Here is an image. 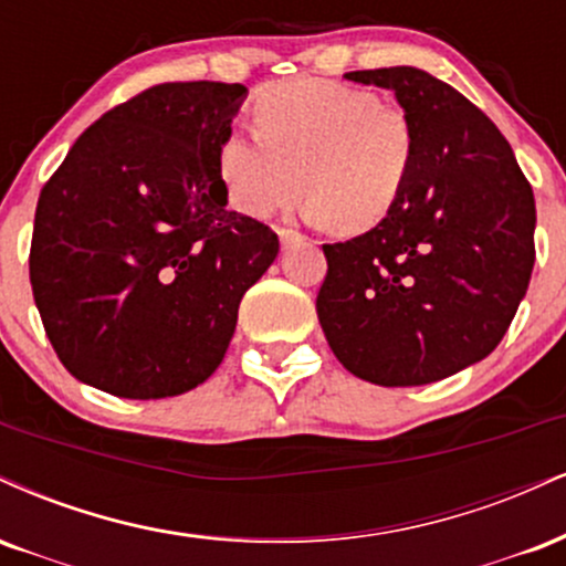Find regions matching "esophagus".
<instances>
[{"label":"esophagus","instance_id":"esophagus-1","mask_svg":"<svg viewBox=\"0 0 566 566\" xmlns=\"http://www.w3.org/2000/svg\"><path fill=\"white\" fill-rule=\"evenodd\" d=\"M277 238H281V243L285 245V249H289V245H294V243H302V241H304L302 232H296V230H285V228L277 230Z\"/></svg>","mask_w":566,"mask_h":566}]
</instances>
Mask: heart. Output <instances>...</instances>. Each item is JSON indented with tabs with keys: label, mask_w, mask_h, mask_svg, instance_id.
Segmentation results:
<instances>
[{
	"label": "heart",
	"mask_w": 566,
	"mask_h": 566,
	"mask_svg": "<svg viewBox=\"0 0 566 566\" xmlns=\"http://www.w3.org/2000/svg\"><path fill=\"white\" fill-rule=\"evenodd\" d=\"M256 135L230 132L217 171L230 203L264 219L302 188L312 224L368 230L402 198L418 156L410 113L360 86L296 78L254 103Z\"/></svg>",
	"instance_id": "obj_1"
}]
</instances>
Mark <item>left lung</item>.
<instances>
[{"label":"left lung","instance_id":"1","mask_svg":"<svg viewBox=\"0 0 566 566\" xmlns=\"http://www.w3.org/2000/svg\"><path fill=\"white\" fill-rule=\"evenodd\" d=\"M344 78L395 92L418 156L376 228L325 243L317 317L336 360L378 387H421L484 360L535 264V198L514 150L461 92L413 65Z\"/></svg>","mask_w":566,"mask_h":566}]
</instances>
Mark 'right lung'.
Returning <instances> with one entry per match:
<instances>
[{"mask_svg": "<svg viewBox=\"0 0 566 566\" xmlns=\"http://www.w3.org/2000/svg\"><path fill=\"white\" fill-rule=\"evenodd\" d=\"M243 84H158L92 124L44 185L31 289L60 363L126 400L203 384L277 235L228 209L219 143Z\"/></svg>", "mask_w": 566, "mask_h": 566, "instance_id": "add662e5", "label": "right lung"}]
</instances>
